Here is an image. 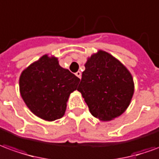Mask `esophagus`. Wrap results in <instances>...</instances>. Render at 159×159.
Returning <instances> with one entry per match:
<instances>
[{
	"label": "esophagus",
	"instance_id": "esophagus-1",
	"mask_svg": "<svg viewBox=\"0 0 159 159\" xmlns=\"http://www.w3.org/2000/svg\"><path fill=\"white\" fill-rule=\"evenodd\" d=\"M76 74V76H77V77H79L80 79H81V77H82V73H81V71H77L75 73Z\"/></svg>",
	"mask_w": 159,
	"mask_h": 159
}]
</instances>
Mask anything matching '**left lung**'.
<instances>
[{
	"label": "left lung",
	"mask_w": 159,
	"mask_h": 159,
	"mask_svg": "<svg viewBox=\"0 0 159 159\" xmlns=\"http://www.w3.org/2000/svg\"><path fill=\"white\" fill-rule=\"evenodd\" d=\"M77 90L91 114L102 121L120 116L129 107L134 93V77L121 62L98 50L87 58Z\"/></svg>",
	"instance_id": "1"
}]
</instances>
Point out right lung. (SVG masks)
Here are the masks:
<instances>
[{"instance_id":"right-lung-1","label":"right lung","mask_w":159,"mask_h":159,"mask_svg":"<svg viewBox=\"0 0 159 159\" xmlns=\"http://www.w3.org/2000/svg\"><path fill=\"white\" fill-rule=\"evenodd\" d=\"M80 79L59 65L58 58L45 54L24 69L19 80L20 93L30 111L53 121L65 114L69 97Z\"/></svg>"}]
</instances>
